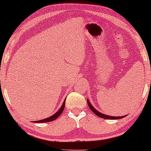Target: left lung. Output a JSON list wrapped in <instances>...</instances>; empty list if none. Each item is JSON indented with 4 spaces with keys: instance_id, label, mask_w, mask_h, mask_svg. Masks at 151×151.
<instances>
[{
    "instance_id": "obj_1",
    "label": "left lung",
    "mask_w": 151,
    "mask_h": 151,
    "mask_svg": "<svg viewBox=\"0 0 151 151\" xmlns=\"http://www.w3.org/2000/svg\"><path fill=\"white\" fill-rule=\"evenodd\" d=\"M87 103H88V106H89V108L95 114H96L97 116L101 117V118H104V119H121V118H123V117H124L127 116V115H124V116H119V117H117V116H110V115H105V114H103V113L99 112L98 110H96V109L94 108L93 106H92V104H91V102H89V100H87Z\"/></svg>"
}]
</instances>
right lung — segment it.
I'll use <instances>...</instances> for the list:
<instances>
[{
    "mask_svg": "<svg viewBox=\"0 0 151 151\" xmlns=\"http://www.w3.org/2000/svg\"><path fill=\"white\" fill-rule=\"evenodd\" d=\"M65 100H64V102L63 103V104H62V106L59 109V110L57 111L56 113H55L53 115H51V116L49 117H47V118L45 119H40V120H38V121H34V122H36V123H44V122H51V121H53L55 120V119H57L58 117L60 115H61V113H63V111H64V109H65Z\"/></svg>",
    "mask_w": 151,
    "mask_h": 151,
    "instance_id": "obj_1",
    "label": "right lung"
}]
</instances>
